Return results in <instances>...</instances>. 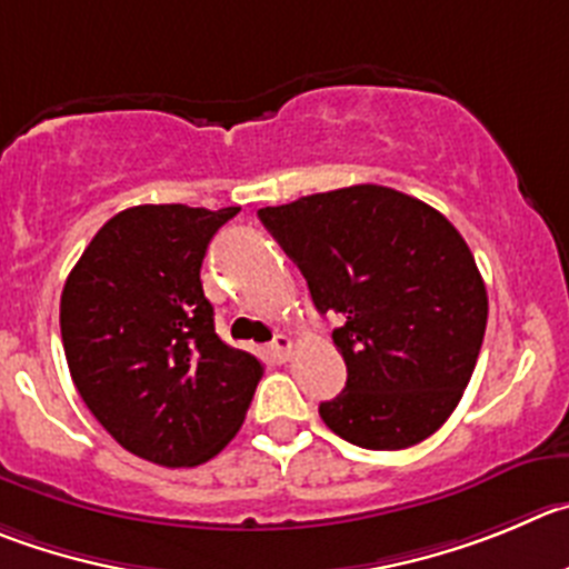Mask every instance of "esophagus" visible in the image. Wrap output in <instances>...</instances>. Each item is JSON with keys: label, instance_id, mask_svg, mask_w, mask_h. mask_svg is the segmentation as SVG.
Segmentation results:
<instances>
[{"label": "esophagus", "instance_id": "esophagus-1", "mask_svg": "<svg viewBox=\"0 0 569 569\" xmlns=\"http://www.w3.org/2000/svg\"><path fill=\"white\" fill-rule=\"evenodd\" d=\"M291 348H295V342H291V337H286V333H278V337L272 339V357L278 359V362H286V359L291 357Z\"/></svg>", "mask_w": 569, "mask_h": 569}]
</instances>
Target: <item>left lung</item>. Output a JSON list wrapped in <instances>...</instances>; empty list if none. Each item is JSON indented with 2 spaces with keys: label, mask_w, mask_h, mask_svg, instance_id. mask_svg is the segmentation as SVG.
<instances>
[{
  "label": "left lung",
  "mask_w": 569,
  "mask_h": 569,
  "mask_svg": "<svg viewBox=\"0 0 569 569\" xmlns=\"http://www.w3.org/2000/svg\"><path fill=\"white\" fill-rule=\"evenodd\" d=\"M300 267L333 345L345 390L320 418L348 443L392 452L438 432L480 357L488 297L475 254L435 207L353 184L258 210Z\"/></svg>",
  "instance_id": "left-lung-1"
}]
</instances>
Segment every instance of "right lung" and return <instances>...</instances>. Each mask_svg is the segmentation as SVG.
Wrapping results in <instances>:
<instances>
[{"label": "right lung", "instance_id": "right-lung-1", "mask_svg": "<svg viewBox=\"0 0 569 569\" xmlns=\"http://www.w3.org/2000/svg\"><path fill=\"white\" fill-rule=\"evenodd\" d=\"M241 207L140 204L83 249L61 339L83 405L142 460L199 466L236 438L263 365L221 342L201 289L207 243Z\"/></svg>", "mask_w": 569, "mask_h": 569}]
</instances>
